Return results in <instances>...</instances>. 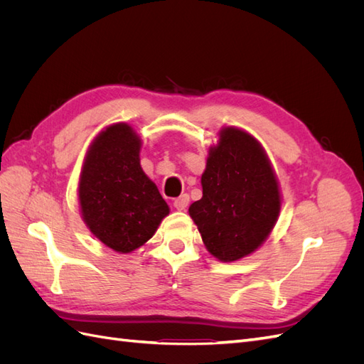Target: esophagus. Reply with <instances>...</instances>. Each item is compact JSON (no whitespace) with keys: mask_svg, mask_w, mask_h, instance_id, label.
I'll return each instance as SVG.
<instances>
[{"mask_svg":"<svg viewBox=\"0 0 364 364\" xmlns=\"http://www.w3.org/2000/svg\"><path fill=\"white\" fill-rule=\"evenodd\" d=\"M188 203H190L188 194H182V196L178 197V199H174L173 206H174L176 209H178V211H185L186 206H188Z\"/></svg>","mask_w":364,"mask_h":364,"instance_id":"1","label":"esophagus"}]
</instances>
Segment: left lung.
<instances>
[{
    "label": "left lung",
    "mask_w": 364,
    "mask_h": 364,
    "mask_svg": "<svg viewBox=\"0 0 364 364\" xmlns=\"http://www.w3.org/2000/svg\"><path fill=\"white\" fill-rule=\"evenodd\" d=\"M209 146L202 199L188 213L206 250L234 262L258 250L278 222L282 194L277 171L249 132L225 126Z\"/></svg>",
    "instance_id": "1"
}]
</instances>
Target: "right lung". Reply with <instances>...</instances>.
<instances>
[{
  "instance_id": "obj_1",
  "label": "right lung",
  "mask_w": 364,
  "mask_h": 364,
  "mask_svg": "<svg viewBox=\"0 0 364 364\" xmlns=\"http://www.w3.org/2000/svg\"><path fill=\"white\" fill-rule=\"evenodd\" d=\"M141 149L130 124L106 126L87 147L77 185L83 223L118 253L144 246L170 214L156 183L141 167Z\"/></svg>"
}]
</instances>
